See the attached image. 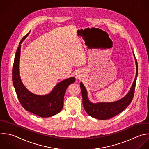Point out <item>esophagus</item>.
<instances>
[{
    "label": "esophagus",
    "instance_id": "1",
    "mask_svg": "<svg viewBox=\"0 0 149 149\" xmlns=\"http://www.w3.org/2000/svg\"><path fill=\"white\" fill-rule=\"evenodd\" d=\"M77 76L78 77H80V75H79V74H77Z\"/></svg>",
    "mask_w": 149,
    "mask_h": 149
}]
</instances>
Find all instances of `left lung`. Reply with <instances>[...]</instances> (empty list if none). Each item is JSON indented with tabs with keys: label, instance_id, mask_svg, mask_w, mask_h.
Returning a JSON list of instances; mask_svg holds the SVG:
<instances>
[{
	"label": "left lung",
	"instance_id": "left-lung-1",
	"mask_svg": "<svg viewBox=\"0 0 149 149\" xmlns=\"http://www.w3.org/2000/svg\"><path fill=\"white\" fill-rule=\"evenodd\" d=\"M136 67V72L135 80L129 92L123 99L114 102L108 103H91L88 97L87 91L82 82L80 84L82 96V103L86 113L92 117L104 120L111 118L121 113L131 103L135 93L136 82L138 74V65L137 60L134 53Z\"/></svg>",
	"mask_w": 149,
	"mask_h": 149
}]
</instances>
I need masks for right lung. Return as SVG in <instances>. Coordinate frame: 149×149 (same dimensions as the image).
I'll return each instance as SVG.
<instances>
[{
  "instance_id": "add662e5",
  "label": "right lung",
  "mask_w": 149,
  "mask_h": 149,
  "mask_svg": "<svg viewBox=\"0 0 149 149\" xmlns=\"http://www.w3.org/2000/svg\"><path fill=\"white\" fill-rule=\"evenodd\" d=\"M20 41L17 50L12 71V79L17 97L23 108L40 117H49L58 114L64 105V96L67 87L73 84L75 78L71 77L57 84L49 94L37 95L29 92L23 85L19 76V64L21 44L28 35Z\"/></svg>"
}]
</instances>
